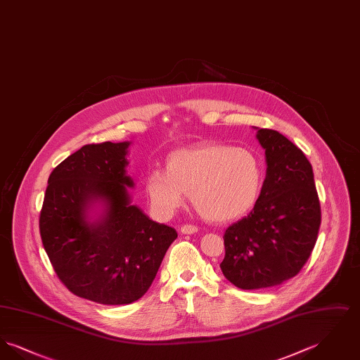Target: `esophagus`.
I'll return each mask as SVG.
<instances>
[{
	"instance_id": "esophagus-1",
	"label": "esophagus",
	"mask_w": 360,
	"mask_h": 360,
	"mask_svg": "<svg viewBox=\"0 0 360 360\" xmlns=\"http://www.w3.org/2000/svg\"><path fill=\"white\" fill-rule=\"evenodd\" d=\"M181 232L184 235H193L195 232H198V228L195 225H191V224H186V225H182L181 226Z\"/></svg>"
}]
</instances>
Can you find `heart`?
I'll list each match as a JSON object with an SVG mask.
<instances>
[{
	"instance_id": "b5f03b06",
	"label": "heart",
	"mask_w": 360,
	"mask_h": 360,
	"mask_svg": "<svg viewBox=\"0 0 360 360\" xmlns=\"http://www.w3.org/2000/svg\"><path fill=\"white\" fill-rule=\"evenodd\" d=\"M263 163L248 147L205 143L174 151L166 172L153 170L144 188L155 213L167 219L190 194L195 210L210 221L226 223L257 204L263 186Z\"/></svg>"
}]
</instances>
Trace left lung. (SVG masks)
I'll use <instances>...</instances> for the list:
<instances>
[{
    "instance_id": "8db88e82",
    "label": "left lung",
    "mask_w": 360,
    "mask_h": 360,
    "mask_svg": "<svg viewBox=\"0 0 360 360\" xmlns=\"http://www.w3.org/2000/svg\"><path fill=\"white\" fill-rule=\"evenodd\" d=\"M266 179L248 216L226 228L224 276L243 290L281 285L300 273L316 244L321 210L311 165L288 137L257 128Z\"/></svg>"
}]
</instances>
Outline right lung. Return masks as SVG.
Returning <instances> with one entry per match:
<instances>
[{
    "mask_svg": "<svg viewBox=\"0 0 360 360\" xmlns=\"http://www.w3.org/2000/svg\"><path fill=\"white\" fill-rule=\"evenodd\" d=\"M131 141L87 144L58 165L40 212V236L71 292L103 305H127L154 282L176 231L132 205Z\"/></svg>",
    "mask_w": 360,
    "mask_h": 360,
    "instance_id": "1",
    "label": "right lung"
}]
</instances>
